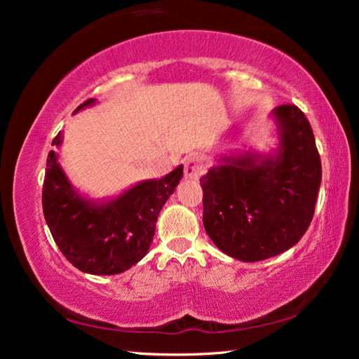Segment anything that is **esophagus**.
<instances>
[{
  "label": "esophagus",
  "instance_id": "34e87169",
  "mask_svg": "<svg viewBox=\"0 0 359 359\" xmlns=\"http://www.w3.org/2000/svg\"><path fill=\"white\" fill-rule=\"evenodd\" d=\"M205 171V165L199 155H190L185 158V175L188 179L201 177Z\"/></svg>",
  "mask_w": 359,
  "mask_h": 359
}]
</instances>
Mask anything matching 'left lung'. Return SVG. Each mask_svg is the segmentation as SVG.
<instances>
[{
  "label": "left lung",
  "instance_id": "8db88e82",
  "mask_svg": "<svg viewBox=\"0 0 359 359\" xmlns=\"http://www.w3.org/2000/svg\"><path fill=\"white\" fill-rule=\"evenodd\" d=\"M277 155L222 158L201 177L205 233L223 253L245 263L293 247L311 224L321 184L312 126L299 107L274 109Z\"/></svg>",
  "mask_w": 359,
  "mask_h": 359
}]
</instances>
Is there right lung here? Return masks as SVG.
<instances>
[{
    "instance_id": "obj_1",
    "label": "right lung",
    "mask_w": 359,
    "mask_h": 359,
    "mask_svg": "<svg viewBox=\"0 0 359 359\" xmlns=\"http://www.w3.org/2000/svg\"><path fill=\"white\" fill-rule=\"evenodd\" d=\"M90 98L76 109L93 104ZM62 144V133L52 145ZM184 175L179 166L166 177L145 180L107 204H92L72 190L48 151L42 210L60 252L77 269L95 276L120 274L147 255L160 210Z\"/></svg>"
}]
</instances>
